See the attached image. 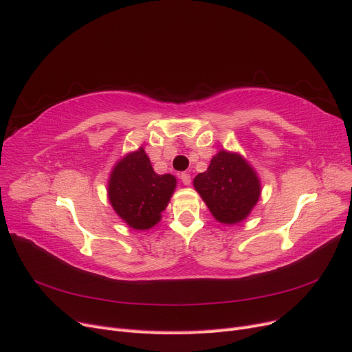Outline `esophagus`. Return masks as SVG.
I'll list each match as a JSON object with an SVG mask.
<instances>
[{
    "instance_id": "esophagus-1",
    "label": "esophagus",
    "mask_w": 352,
    "mask_h": 352,
    "mask_svg": "<svg viewBox=\"0 0 352 352\" xmlns=\"http://www.w3.org/2000/svg\"><path fill=\"white\" fill-rule=\"evenodd\" d=\"M179 177H181V181H183L184 186H190L191 184V177H190L188 173H183Z\"/></svg>"
}]
</instances>
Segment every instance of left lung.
<instances>
[{"label": "left lung", "mask_w": 352, "mask_h": 352, "mask_svg": "<svg viewBox=\"0 0 352 352\" xmlns=\"http://www.w3.org/2000/svg\"><path fill=\"white\" fill-rule=\"evenodd\" d=\"M192 186L206 203L213 218L223 225L243 222L262 195L254 168L238 152L219 151Z\"/></svg>", "instance_id": "1"}]
</instances>
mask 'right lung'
Masks as SVG:
<instances>
[{"label":"right lung","instance_id":"1","mask_svg":"<svg viewBox=\"0 0 352 352\" xmlns=\"http://www.w3.org/2000/svg\"><path fill=\"white\" fill-rule=\"evenodd\" d=\"M175 187L177 178L171 174H156L149 156L139 147L112 166L108 199L122 222L133 230L146 231L161 221Z\"/></svg>","mask_w":352,"mask_h":352}]
</instances>
